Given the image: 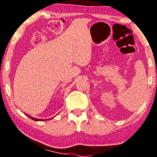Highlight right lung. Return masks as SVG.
<instances>
[{"mask_svg":"<svg viewBox=\"0 0 157 157\" xmlns=\"http://www.w3.org/2000/svg\"><path fill=\"white\" fill-rule=\"evenodd\" d=\"M26 115H27V116H28V117H29L30 119H32V120H35V121H44V120H47V119H46V120H43V119H37V118H34V117H31V116H30V115L27 114V113H26ZM52 119H53V117H52V118L48 119V120H52Z\"/></svg>","mask_w":157,"mask_h":157,"instance_id":"add662e5","label":"right lung"}]
</instances>
